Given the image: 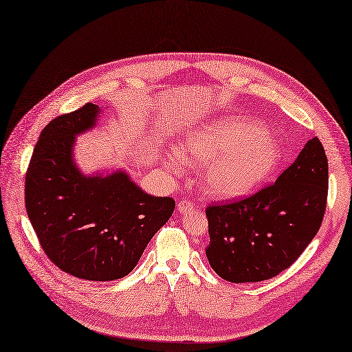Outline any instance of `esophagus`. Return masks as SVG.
Segmentation results:
<instances>
[{
  "mask_svg": "<svg viewBox=\"0 0 352 352\" xmlns=\"http://www.w3.org/2000/svg\"><path fill=\"white\" fill-rule=\"evenodd\" d=\"M194 210H195V206L192 204V202H189L186 199L177 202V211L180 212V214H185V212H190Z\"/></svg>",
  "mask_w": 352,
  "mask_h": 352,
  "instance_id": "1",
  "label": "esophagus"
}]
</instances>
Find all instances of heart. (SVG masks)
<instances>
[{"mask_svg": "<svg viewBox=\"0 0 352 352\" xmlns=\"http://www.w3.org/2000/svg\"><path fill=\"white\" fill-rule=\"evenodd\" d=\"M179 154L188 163L207 164L201 177L204 192L233 199L258 188L279 166V144L263 127L247 117H221L202 123L184 138ZM170 172H180L177 154L164 160Z\"/></svg>", "mask_w": 352, "mask_h": 352, "instance_id": "1", "label": "heart"}]
</instances>
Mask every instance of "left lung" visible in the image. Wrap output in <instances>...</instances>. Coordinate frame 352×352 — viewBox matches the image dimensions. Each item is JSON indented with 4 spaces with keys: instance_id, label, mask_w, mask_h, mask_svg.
I'll list each match as a JSON object with an SVG mask.
<instances>
[{
    "instance_id": "8db88e82",
    "label": "left lung",
    "mask_w": 352,
    "mask_h": 352,
    "mask_svg": "<svg viewBox=\"0 0 352 352\" xmlns=\"http://www.w3.org/2000/svg\"><path fill=\"white\" fill-rule=\"evenodd\" d=\"M327 185V157L316 136L273 185L210 206L206 254L211 269L221 279L243 283L267 280L289 267L320 229Z\"/></svg>"
}]
</instances>
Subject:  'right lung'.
Masks as SVG:
<instances>
[{"instance_id":"obj_1","label":"right lung","mask_w":352,"mask_h":352,"mask_svg":"<svg viewBox=\"0 0 352 352\" xmlns=\"http://www.w3.org/2000/svg\"><path fill=\"white\" fill-rule=\"evenodd\" d=\"M88 102L41 132L25 180L32 228L47 257L74 278L107 282L129 274L151 238L173 214L175 199L144 192L123 170L85 176L74 138L97 124Z\"/></svg>"}]
</instances>
